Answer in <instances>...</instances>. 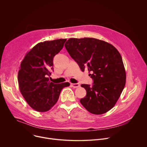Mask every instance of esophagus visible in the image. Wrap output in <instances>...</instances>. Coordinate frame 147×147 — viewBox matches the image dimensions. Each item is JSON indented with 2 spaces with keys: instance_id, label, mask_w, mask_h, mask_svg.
Segmentation results:
<instances>
[{
  "instance_id": "1",
  "label": "esophagus",
  "mask_w": 147,
  "mask_h": 147,
  "mask_svg": "<svg viewBox=\"0 0 147 147\" xmlns=\"http://www.w3.org/2000/svg\"><path fill=\"white\" fill-rule=\"evenodd\" d=\"M71 86L73 87V88H78L80 86V85L78 83H71Z\"/></svg>"
}]
</instances>
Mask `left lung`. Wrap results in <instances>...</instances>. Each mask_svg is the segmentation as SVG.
Segmentation results:
<instances>
[{
    "mask_svg": "<svg viewBox=\"0 0 147 147\" xmlns=\"http://www.w3.org/2000/svg\"><path fill=\"white\" fill-rule=\"evenodd\" d=\"M65 47L83 71L87 69L92 86L82 84L86 96L80 102L88 112L100 115L111 110L120 97L125 84L121 56L111 44L92 38H70Z\"/></svg>",
    "mask_w": 147,
    "mask_h": 147,
    "instance_id": "8db88e82",
    "label": "left lung"
}]
</instances>
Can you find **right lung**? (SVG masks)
<instances>
[{
  "instance_id": "right-lung-1",
  "label": "right lung",
  "mask_w": 147,
  "mask_h": 147,
  "mask_svg": "<svg viewBox=\"0 0 147 147\" xmlns=\"http://www.w3.org/2000/svg\"><path fill=\"white\" fill-rule=\"evenodd\" d=\"M66 39L44 41L36 45L21 63L18 81L21 93L34 109L49 111L57 102L60 92L69 82L49 81L53 71V57L63 48Z\"/></svg>"
}]
</instances>
